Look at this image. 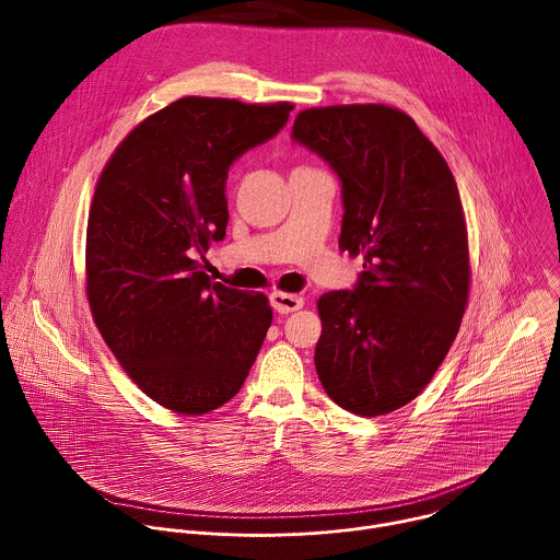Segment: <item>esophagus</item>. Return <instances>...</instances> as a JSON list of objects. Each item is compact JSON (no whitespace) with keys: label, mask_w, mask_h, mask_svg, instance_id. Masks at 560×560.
Listing matches in <instances>:
<instances>
[{"label":"esophagus","mask_w":560,"mask_h":560,"mask_svg":"<svg viewBox=\"0 0 560 560\" xmlns=\"http://www.w3.org/2000/svg\"><path fill=\"white\" fill-rule=\"evenodd\" d=\"M270 303L279 314H290L303 307V299L299 294H285V292H272Z\"/></svg>","instance_id":"obj_1"}]
</instances>
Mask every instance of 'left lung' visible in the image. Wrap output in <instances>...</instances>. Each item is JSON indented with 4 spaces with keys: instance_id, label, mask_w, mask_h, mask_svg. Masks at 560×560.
<instances>
[{
    "instance_id": "8db88e82",
    "label": "left lung",
    "mask_w": 560,
    "mask_h": 560,
    "mask_svg": "<svg viewBox=\"0 0 560 560\" xmlns=\"http://www.w3.org/2000/svg\"><path fill=\"white\" fill-rule=\"evenodd\" d=\"M292 141L341 182L339 248L363 257L352 290L318 299V381L337 406L378 417L410 404L443 363L467 305L456 182L412 117L383 104L310 108Z\"/></svg>"
}]
</instances>
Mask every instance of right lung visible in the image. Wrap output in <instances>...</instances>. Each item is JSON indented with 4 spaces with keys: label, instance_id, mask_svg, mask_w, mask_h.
Masks as SVG:
<instances>
[{
    "label": "right lung",
    "instance_id": "1",
    "mask_svg": "<svg viewBox=\"0 0 560 560\" xmlns=\"http://www.w3.org/2000/svg\"><path fill=\"white\" fill-rule=\"evenodd\" d=\"M290 110L177 100L117 145L97 182L86 232L93 318L126 374L173 412L228 404L272 324L261 292L214 283L199 257L225 236L230 166L272 139Z\"/></svg>",
    "mask_w": 560,
    "mask_h": 560
}]
</instances>
